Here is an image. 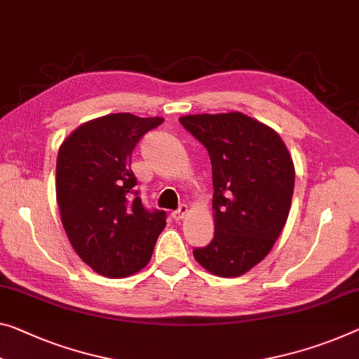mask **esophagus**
Returning <instances> with one entry per match:
<instances>
[{
	"mask_svg": "<svg viewBox=\"0 0 359 359\" xmlns=\"http://www.w3.org/2000/svg\"><path fill=\"white\" fill-rule=\"evenodd\" d=\"M187 212H189V207H187V205H181V207L178 208V210L172 213V217H173L175 222H180V219H183V218L186 217Z\"/></svg>",
	"mask_w": 359,
	"mask_h": 359,
	"instance_id": "34e87169",
	"label": "esophagus"
}]
</instances>
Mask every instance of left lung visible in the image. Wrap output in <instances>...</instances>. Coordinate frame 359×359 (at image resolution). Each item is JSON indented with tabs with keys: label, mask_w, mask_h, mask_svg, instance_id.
I'll return each mask as SVG.
<instances>
[{
	"label": "left lung",
	"mask_w": 359,
	"mask_h": 359,
	"mask_svg": "<svg viewBox=\"0 0 359 359\" xmlns=\"http://www.w3.org/2000/svg\"><path fill=\"white\" fill-rule=\"evenodd\" d=\"M181 125L208 151L215 236L194 249L202 268L237 278L260 263L287 222L295 168L273 128L241 112L196 114Z\"/></svg>",
	"instance_id": "obj_1"
}]
</instances>
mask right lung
<instances>
[{
    "label": "right lung",
    "instance_id": "right-lung-1",
    "mask_svg": "<svg viewBox=\"0 0 359 359\" xmlns=\"http://www.w3.org/2000/svg\"><path fill=\"white\" fill-rule=\"evenodd\" d=\"M162 117L109 114L65 137L56 165L60 219L74 250L93 271L126 278L151 260L167 213L149 212L135 189L131 152Z\"/></svg>",
    "mask_w": 359,
    "mask_h": 359
}]
</instances>
